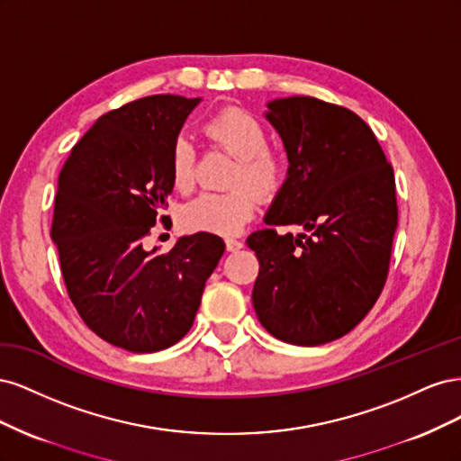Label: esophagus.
<instances>
[{
  "mask_svg": "<svg viewBox=\"0 0 461 461\" xmlns=\"http://www.w3.org/2000/svg\"><path fill=\"white\" fill-rule=\"evenodd\" d=\"M225 246H227V252H239V249H240L244 244H242V240L227 239V240H225Z\"/></svg>",
  "mask_w": 461,
  "mask_h": 461,
  "instance_id": "34e87169",
  "label": "esophagus"
}]
</instances>
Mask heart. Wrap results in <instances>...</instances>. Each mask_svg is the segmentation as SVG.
I'll use <instances>...</instances> for the list:
<instances>
[{"instance_id": "b5f03b06", "label": "heart", "mask_w": 461, "mask_h": 461, "mask_svg": "<svg viewBox=\"0 0 461 461\" xmlns=\"http://www.w3.org/2000/svg\"><path fill=\"white\" fill-rule=\"evenodd\" d=\"M203 134L217 148L236 158L229 176V192H205L178 213L180 227L190 232L230 236L252 221L258 196L271 198L286 178V158L267 144V129L249 111L225 107L203 122ZM169 178L180 194L196 186V149L178 138L169 151Z\"/></svg>"}]
</instances>
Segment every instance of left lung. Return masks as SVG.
<instances>
[{"label": "left lung", "mask_w": 461, "mask_h": 461, "mask_svg": "<svg viewBox=\"0 0 461 461\" xmlns=\"http://www.w3.org/2000/svg\"><path fill=\"white\" fill-rule=\"evenodd\" d=\"M288 178L267 229L248 236L259 273L252 300L275 339L319 346L350 332L384 288L398 203L393 165L364 119L317 97L269 104ZM309 230L278 235L276 226Z\"/></svg>", "instance_id": "obj_1"}]
</instances>
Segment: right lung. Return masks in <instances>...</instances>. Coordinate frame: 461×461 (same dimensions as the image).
<instances>
[{"instance_id": "obj_1", "label": "right lung", "mask_w": 461, "mask_h": 461, "mask_svg": "<svg viewBox=\"0 0 461 461\" xmlns=\"http://www.w3.org/2000/svg\"><path fill=\"white\" fill-rule=\"evenodd\" d=\"M198 102L159 94L111 109L59 173L51 239L67 294L86 327L122 350L159 352L183 339L225 252L209 232L165 254L144 249L151 227L169 219V151Z\"/></svg>"}]
</instances>
